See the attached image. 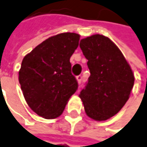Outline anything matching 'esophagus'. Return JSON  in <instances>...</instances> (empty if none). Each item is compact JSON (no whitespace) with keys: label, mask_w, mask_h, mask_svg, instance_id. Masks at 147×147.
I'll return each mask as SVG.
<instances>
[{"label":"esophagus","mask_w":147,"mask_h":147,"mask_svg":"<svg viewBox=\"0 0 147 147\" xmlns=\"http://www.w3.org/2000/svg\"><path fill=\"white\" fill-rule=\"evenodd\" d=\"M76 80H77L78 83H79V84H81V82H82V76H81V75L77 76H76Z\"/></svg>","instance_id":"34e87169"}]
</instances>
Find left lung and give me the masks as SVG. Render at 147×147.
<instances>
[{"label":"left lung","mask_w":147,"mask_h":147,"mask_svg":"<svg viewBox=\"0 0 147 147\" xmlns=\"http://www.w3.org/2000/svg\"><path fill=\"white\" fill-rule=\"evenodd\" d=\"M80 48L88 60L91 75L79 97L88 117L107 120L129 99L134 74L119 49L108 37L95 34L82 38Z\"/></svg>","instance_id":"8db88e82"}]
</instances>
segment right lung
<instances>
[{"label":"right lung","instance_id":"1","mask_svg":"<svg viewBox=\"0 0 147 147\" xmlns=\"http://www.w3.org/2000/svg\"><path fill=\"white\" fill-rule=\"evenodd\" d=\"M79 40L80 35L75 33L55 35L22 61L18 80L24 98L34 112L45 119L59 117L78 88L70 58Z\"/></svg>","mask_w":147,"mask_h":147}]
</instances>
